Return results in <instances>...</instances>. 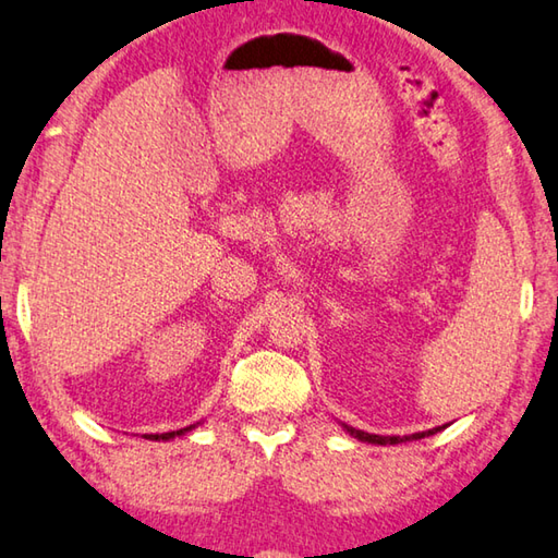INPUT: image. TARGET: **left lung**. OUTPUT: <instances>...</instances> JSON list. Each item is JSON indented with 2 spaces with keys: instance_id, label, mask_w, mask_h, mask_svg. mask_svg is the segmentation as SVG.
<instances>
[{
  "instance_id": "8db88e82",
  "label": "left lung",
  "mask_w": 558,
  "mask_h": 558,
  "mask_svg": "<svg viewBox=\"0 0 558 558\" xmlns=\"http://www.w3.org/2000/svg\"><path fill=\"white\" fill-rule=\"evenodd\" d=\"M350 436L360 438V441H367V444H379V446H387V444H402V441H412V438H424V436H432L436 432H441L444 426H436V428H428V432L422 434H414V436H377V434H367V432H360V428L353 426H345Z\"/></svg>"
}]
</instances>
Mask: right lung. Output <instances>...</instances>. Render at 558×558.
I'll list each match as a JSON object with an SVG mask.
<instances>
[{
    "mask_svg": "<svg viewBox=\"0 0 558 558\" xmlns=\"http://www.w3.org/2000/svg\"><path fill=\"white\" fill-rule=\"evenodd\" d=\"M193 426H185V428H179V432H169V434H146L144 438H151V441H169V438L173 436H183L185 432H191Z\"/></svg>",
    "mask_w": 558,
    "mask_h": 558,
    "instance_id": "1",
    "label": "right lung"
}]
</instances>
